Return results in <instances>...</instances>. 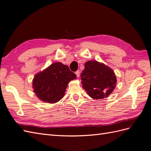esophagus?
Masks as SVG:
<instances>
[{"mask_svg": "<svg viewBox=\"0 0 151 151\" xmlns=\"http://www.w3.org/2000/svg\"><path fill=\"white\" fill-rule=\"evenodd\" d=\"M76 74L77 77H78V78H79V77L80 76V71L79 70H77L76 72Z\"/></svg>", "mask_w": 151, "mask_h": 151, "instance_id": "1", "label": "esophagus"}]
</instances>
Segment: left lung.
I'll return each mask as SVG.
<instances>
[{
	"mask_svg": "<svg viewBox=\"0 0 151 151\" xmlns=\"http://www.w3.org/2000/svg\"><path fill=\"white\" fill-rule=\"evenodd\" d=\"M83 88L93 99L108 97L115 89L116 78L113 70L97 61L86 62L81 74Z\"/></svg>",
	"mask_w": 151,
	"mask_h": 151,
	"instance_id": "left-lung-1",
	"label": "left lung"
}]
</instances>
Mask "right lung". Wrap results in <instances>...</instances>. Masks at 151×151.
Wrapping results in <instances>:
<instances>
[{"label":"right lung","mask_w":151,"mask_h":151,"mask_svg":"<svg viewBox=\"0 0 151 151\" xmlns=\"http://www.w3.org/2000/svg\"><path fill=\"white\" fill-rule=\"evenodd\" d=\"M76 79V75L68 66L56 62L35 75L32 87L40 100L53 104L63 97L68 83Z\"/></svg>","instance_id":"add662e5"}]
</instances>
